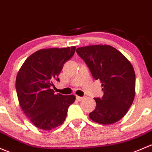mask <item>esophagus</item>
Returning <instances> with one entry per match:
<instances>
[{
  "label": "esophagus",
  "instance_id": "obj_1",
  "mask_svg": "<svg viewBox=\"0 0 152 152\" xmlns=\"http://www.w3.org/2000/svg\"><path fill=\"white\" fill-rule=\"evenodd\" d=\"M76 100H78V101H81V100H82L83 99H84V97H80V96H77V95H76Z\"/></svg>",
  "mask_w": 152,
  "mask_h": 152
}]
</instances>
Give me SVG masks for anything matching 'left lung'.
<instances>
[{"label": "left lung", "instance_id": "8db88e82", "mask_svg": "<svg viewBox=\"0 0 152 152\" xmlns=\"http://www.w3.org/2000/svg\"><path fill=\"white\" fill-rule=\"evenodd\" d=\"M76 52L84 60L95 79L102 83L103 96L95 98L96 108L89 114L94 122L111 124L127 114L135 94V74L132 64L109 45L79 47Z\"/></svg>", "mask_w": 152, "mask_h": 152}]
</instances>
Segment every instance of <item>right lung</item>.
Wrapping results in <instances>:
<instances>
[{
	"label": "right lung",
	"instance_id": "1",
	"mask_svg": "<svg viewBox=\"0 0 152 152\" xmlns=\"http://www.w3.org/2000/svg\"><path fill=\"white\" fill-rule=\"evenodd\" d=\"M76 47L40 49L22 64L16 78L19 103L36 127L50 130L61 125L68 108L74 103L73 95L55 94L51 89L63 65L74 55Z\"/></svg>",
	"mask_w": 152,
	"mask_h": 152
}]
</instances>
